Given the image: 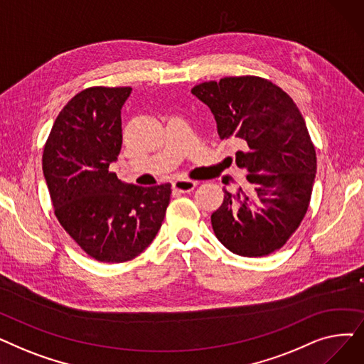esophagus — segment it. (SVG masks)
<instances>
[{"label":"esophagus","mask_w":364,"mask_h":364,"mask_svg":"<svg viewBox=\"0 0 364 364\" xmlns=\"http://www.w3.org/2000/svg\"><path fill=\"white\" fill-rule=\"evenodd\" d=\"M196 186H198V181L186 180V178H180V180H176L174 183H172V187H174V190H177V192H181V193L192 192V190H193Z\"/></svg>","instance_id":"34e87169"}]
</instances>
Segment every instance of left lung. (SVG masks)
Returning a JSON list of instances; mask_svg holds the SVG:
<instances>
[{
  "mask_svg": "<svg viewBox=\"0 0 364 364\" xmlns=\"http://www.w3.org/2000/svg\"><path fill=\"white\" fill-rule=\"evenodd\" d=\"M192 94L211 109L221 140L237 139L236 164L251 196L224 188L211 215L217 239L240 257L269 255L288 242L307 213L317 171L302 114L280 87L259 76L202 82Z\"/></svg>",
  "mask_w": 364,
  "mask_h": 364,
  "instance_id": "1",
  "label": "left lung"
}]
</instances>
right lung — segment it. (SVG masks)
Wrapping results in <instances>:
<instances>
[{
	"instance_id": "add662e5",
	"label": "right lung",
	"mask_w": 364,
	"mask_h": 364,
	"mask_svg": "<svg viewBox=\"0 0 364 364\" xmlns=\"http://www.w3.org/2000/svg\"><path fill=\"white\" fill-rule=\"evenodd\" d=\"M131 87H91L55 118L43 155L54 214L66 233L100 262L140 255L158 235L171 184L121 181L109 165L122 146L121 109Z\"/></svg>"
}]
</instances>
